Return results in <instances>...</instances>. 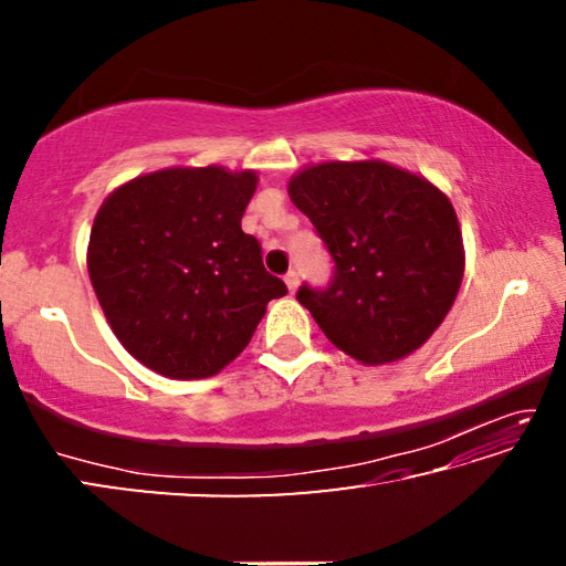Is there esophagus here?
Listing matches in <instances>:
<instances>
[{
  "label": "esophagus",
  "mask_w": 566,
  "mask_h": 566,
  "mask_svg": "<svg viewBox=\"0 0 566 566\" xmlns=\"http://www.w3.org/2000/svg\"><path fill=\"white\" fill-rule=\"evenodd\" d=\"M284 282H286V286H290V292H294L296 290V284H300V272L296 270H290L284 274Z\"/></svg>",
  "instance_id": "esophagus-1"
}]
</instances>
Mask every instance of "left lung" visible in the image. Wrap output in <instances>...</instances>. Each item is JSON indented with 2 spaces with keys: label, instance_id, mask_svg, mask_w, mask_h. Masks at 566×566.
Wrapping results in <instances>:
<instances>
[{
  "label": "left lung",
  "instance_id": "obj_1",
  "mask_svg": "<svg viewBox=\"0 0 566 566\" xmlns=\"http://www.w3.org/2000/svg\"><path fill=\"white\" fill-rule=\"evenodd\" d=\"M332 256L324 286L296 300L327 339L364 364H387L421 347L457 300L462 232L434 185L385 161H327L290 181Z\"/></svg>",
  "mask_w": 566,
  "mask_h": 566
}]
</instances>
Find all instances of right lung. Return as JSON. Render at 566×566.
<instances>
[{"label":"right lung","instance_id":"add662e5","mask_svg":"<svg viewBox=\"0 0 566 566\" xmlns=\"http://www.w3.org/2000/svg\"><path fill=\"white\" fill-rule=\"evenodd\" d=\"M254 171L161 169L102 205L90 280L132 357L171 379H202L242 352L286 284L242 232Z\"/></svg>","mask_w":566,"mask_h":566}]
</instances>
